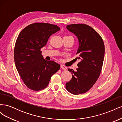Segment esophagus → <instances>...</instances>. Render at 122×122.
<instances>
[{"label": "esophagus", "instance_id": "obj_1", "mask_svg": "<svg viewBox=\"0 0 122 122\" xmlns=\"http://www.w3.org/2000/svg\"><path fill=\"white\" fill-rule=\"evenodd\" d=\"M61 68L62 69H63L64 70H66V69H67V67H66V66L62 65H61Z\"/></svg>", "mask_w": 122, "mask_h": 122}]
</instances>
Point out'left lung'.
<instances>
[{
	"instance_id": "1",
	"label": "left lung",
	"mask_w": 122,
	"mask_h": 122,
	"mask_svg": "<svg viewBox=\"0 0 122 122\" xmlns=\"http://www.w3.org/2000/svg\"><path fill=\"white\" fill-rule=\"evenodd\" d=\"M67 28L78 38L79 46L76 53L78 56L75 59H80V61L76 71L68 69L72 78L66 83V88L70 93L77 95L89 90L100 75L104 57V44L100 35L86 24H70Z\"/></svg>"
}]
</instances>
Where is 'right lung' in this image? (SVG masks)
Listing matches in <instances>:
<instances>
[{
    "instance_id": "right-lung-1",
    "label": "right lung",
    "mask_w": 122,
    "mask_h": 122,
    "mask_svg": "<svg viewBox=\"0 0 122 122\" xmlns=\"http://www.w3.org/2000/svg\"><path fill=\"white\" fill-rule=\"evenodd\" d=\"M60 30L56 25L35 23L25 27L18 36L14 48L15 63L21 78L29 89H44L51 76L60 70L58 64L44 59L41 51L50 36Z\"/></svg>"
}]
</instances>
